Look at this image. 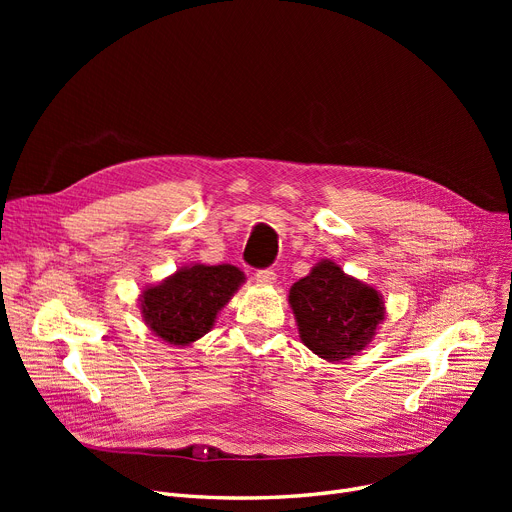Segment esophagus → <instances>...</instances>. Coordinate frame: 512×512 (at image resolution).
<instances>
[{"label":"esophagus","mask_w":512,"mask_h":512,"mask_svg":"<svg viewBox=\"0 0 512 512\" xmlns=\"http://www.w3.org/2000/svg\"><path fill=\"white\" fill-rule=\"evenodd\" d=\"M255 280L259 284H274L276 282V272L272 270V267H265V270H257L255 272Z\"/></svg>","instance_id":"esophagus-1"}]
</instances>
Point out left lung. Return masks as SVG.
Wrapping results in <instances>:
<instances>
[{
    "label": "left lung",
    "instance_id": "left-lung-1",
    "mask_svg": "<svg viewBox=\"0 0 512 512\" xmlns=\"http://www.w3.org/2000/svg\"><path fill=\"white\" fill-rule=\"evenodd\" d=\"M290 305L307 348L321 359L344 361L363 351L384 319L378 290L321 261L290 288Z\"/></svg>",
    "mask_w": 512,
    "mask_h": 512
}]
</instances>
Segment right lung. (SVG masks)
<instances>
[{
    "label": "right lung",
    "mask_w": 512,
    "mask_h": 512,
    "mask_svg": "<svg viewBox=\"0 0 512 512\" xmlns=\"http://www.w3.org/2000/svg\"><path fill=\"white\" fill-rule=\"evenodd\" d=\"M245 280L234 265H193L143 294L147 326L168 344L186 346L213 326L215 315Z\"/></svg>",
    "instance_id": "obj_1"
}]
</instances>
